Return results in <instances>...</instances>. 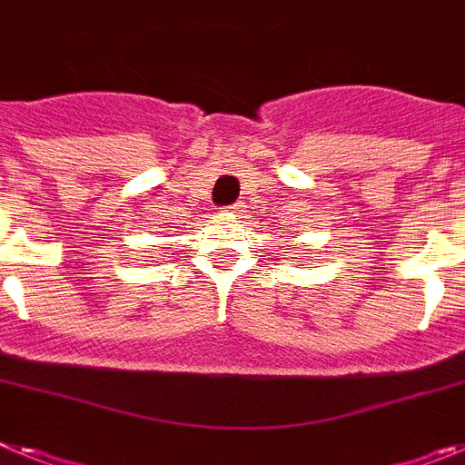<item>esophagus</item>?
<instances>
[{"mask_svg":"<svg viewBox=\"0 0 465 465\" xmlns=\"http://www.w3.org/2000/svg\"><path fill=\"white\" fill-rule=\"evenodd\" d=\"M242 207H244V204H240V203H237V204H230V207H225V212H228L230 216H232V213H240Z\"/></svg>","mask_w":465,"mask_h":465,"instance_id":"34e87169","label":"esophagus"}]
</instances>
